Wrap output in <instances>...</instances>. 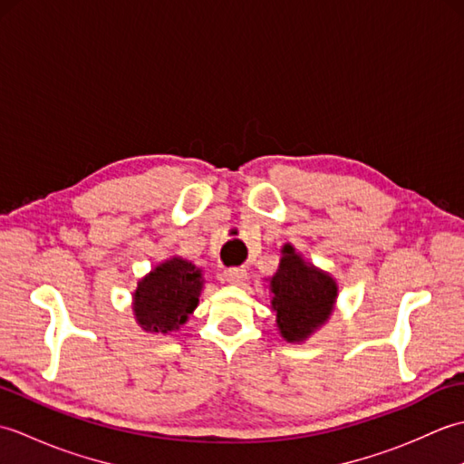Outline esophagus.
Masks as SVG:
<instances>
[{"label": "esophagus", "mask_w": 464, "mask_h": 464, "mask_svg": "<svg viewBox=\"0 0 464 464\" xmlns=\"http://www.w3.org/2000/svg\"><path fill=\"white\" fill-rule=\"evenodd\" d=\"M245 279H247V271L241 267H231L223 271V281L229 285H243Z\"/></svg>", "instance_id": "esophagus-1"}]
</instances>
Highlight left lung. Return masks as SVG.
<instances>
[{
	"label": "left lung",
	"mask_w": 464,
	"mask_h": 464,
	"mask_svg": "<svg viewBox=\"0 0 464 464\" xmlns=\"http://www.w3.org/2000/svg\"><path fill=\"white\" fill-rule=\"evenodd\" d=\"M281 253L279 269L269 279L271 309L277 313L281 337L303 343L329 321L339 287L329 273L304 261L293 245H285Z\"/></svg>",
	"instance_id": "1"
}]
</instances>
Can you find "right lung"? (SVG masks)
<instances>
[{
  "mask_svg": "<svg viewBox=\"0 0 464 464\" xmlns=\"http://www.w3.org/2000/svg\"><path fill=\"white\" fill-rule=\"evenodd\" d=\"M201 269L171 257L145 275L133 293L135 321L147 333H171L187 323L199 303Z\"/></svg>",
  "mask_w": 464,
  "mask_h": 464,
  "instance_id": "right-lung-1",
  "label": "right lung"
}]
</instances>
